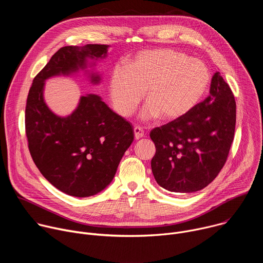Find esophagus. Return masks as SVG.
I'll list each match as a JSON object with an SVG mask.
<instances>
[{"label":"esophagus","instance_id":"obj_1","mask_svg":"<svg viewBox=\"0 0 263 263\" xmlns=\"http://www.w3.org/2000/svg\"><path fill=\"white\" fill-rule=\"evenodd\" d=\"M142 136H144L143 129L141 127H138V126L134 127V137H135V139H139Z\"/></svg>","mask_w":263,"mask_h":263}]
</instances>
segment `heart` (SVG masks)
Wrapping results in <instances>:
<instances>
[{"instance_id": "b5f03b06", "label": "heart", "mask_w": 263, "mask_h": 263, "mask_svg": "<svg viewBox=\"0 0 263 263\" xmlns=\"http://www.w3.org/2000/svg\"><path fill=\"white\" fill-rule=\"evenodd\" d=\"M210 81L205 64L171 49L139 53L111 72L109 96L122 117H129L145 91L144 119H178L201 100Z\"/></svg>"}]
</instances>
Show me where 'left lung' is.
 <instances>
[{
	"label": "left lung",
	"mask_w": 263,
	"mask_h": 263,
	"mask_svg": "<svg viewBox=\"0 0 263 263\" xmlns=\"http://www.w3.org/2000/svg\"><path fill=\"white\" fill-rule=\"evenodd\" d=\"M235 123L233 92L216 71L209 97L184 116L149 133L156 146L151 166L157 183L173 193L203 190L227 161Z\"/></svg>",
	"instance_id": "8db88e82"
}]
</instances>
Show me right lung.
Returning a JSON list of instances; mask_svg holds the SVG:
<instances>
[{
  "label": "right lung",
  "instance_id": "add662e5",
  "mask_svg": "<svg viewBox=\"0 0 263 263\" xmlns=\"http://www.w3.org/2000/svg\"><path fill=\"white\" fill-rule=\"evenodd\" d=\"M107 48H60L36 74L27 98L25 129L35 165L57 190L77 198L93 196L112 181L134 139L133 127L95 95L81 97L69 117L59 118L44 101V82L84 67L87 57H105ZM99 79L91 76L95 82Z\"/></svg>",
  "mask_w": 263,
  "mask_h": 263
}]
</instances>
